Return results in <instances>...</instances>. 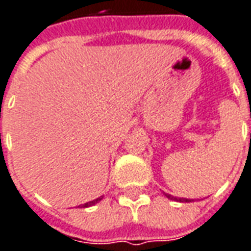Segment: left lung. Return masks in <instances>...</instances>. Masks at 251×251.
Listing matches in <instances>:
<instances>
[{
	"instance_id": "1",
	"label": "left lung",
	"mask_w": 251,
	"mask_h": 251,
	"mask_svg": "<svg viewBox=\"0 0 251 251\" xmlns=\"http://www.w3.org/2000/svg\"><path fill=\"white\" fill-rule=\"evenodd\" d=\"M169 199L171 200H176V201H182V203H186V201H192V200H189V199H184V198H174L173 195H169V193H164Z\"/></svg>"
}]
</instances>
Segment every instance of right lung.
<instances>
[{
    "instance_id": "add662e5",
    "label": "right lung",
    "mask_w": 251,
    "mask_h": 251,
    "mask_svg": "<svg viewBox=\"0 0 251 251\" xmlns=\"http://www.w3.org/2000/svg\"><path fill=\"white\" fill-rule=\"evenodd\" d=\"M99 200H102V196H100V198H98V199L92 200V201H88V203H85V204H82L81 207H90V206H94V204H97V203H98Z\"/></svg>"
}]
</instances>
